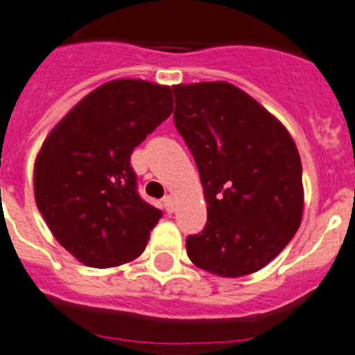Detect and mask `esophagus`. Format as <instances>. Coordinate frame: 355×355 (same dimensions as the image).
I'll list each match as a JSON object with an SVG mask.
<instances>
[{"instance_id":"obj_1","label":"esophagus","mask_w":355,"mask_h":355,"mask_svg":"<svg viewBox=\"0 0 355 355\" xmlns=\"http://www.w3.org/2000/svg\"><path fill=\"white\" fill-rule=\"evenodd\" d=\"M162 204H164V209L168 211V213H173V209H175V202H173V196L171 195L164 196Z\"/></svg>"}]
</instances>
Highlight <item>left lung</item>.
I'll use <instances>...</instances> for the list:
<instances>
[{
  "label": "left lung",
  "instance_id": "left-lung-1",
  "mask_svg": "<svg viewBox=\"0 0 355 355\" xmlns=\"http://www.w3.org/2000/svg\"><path fill=\"white\" fill-rule=\"evenodd\" d=\"M175 126L207 202L189 260L222 278L256 272L284 251L303 214L302 160L291 133L251 95L223 81L173 86Z\"/></svg>",
  "mask_w": 355,
  "mask_h": 355
}]
</instances>
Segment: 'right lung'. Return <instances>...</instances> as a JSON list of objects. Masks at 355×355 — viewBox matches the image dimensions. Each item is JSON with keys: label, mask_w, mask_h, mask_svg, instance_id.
Returning <instances> with one entry per match:
<instances>
[{"label": "right lung", "mask_w": 355, "mask_h": 355, "mask_svg": "<svg viewBox=\"0 0 355 355\" xmlns=\"http://www.w3.org/2000/svg\"><path fill=\"white\" fill-rule=\"evenodd\" d=\"M171 112L169 86L117 79L79 101L41 146L35 204L81 263L106 269L146 249L162 213L137 193L130 157Z\"/></svg>", "instance_id": "add662e5"}]
</instances>
